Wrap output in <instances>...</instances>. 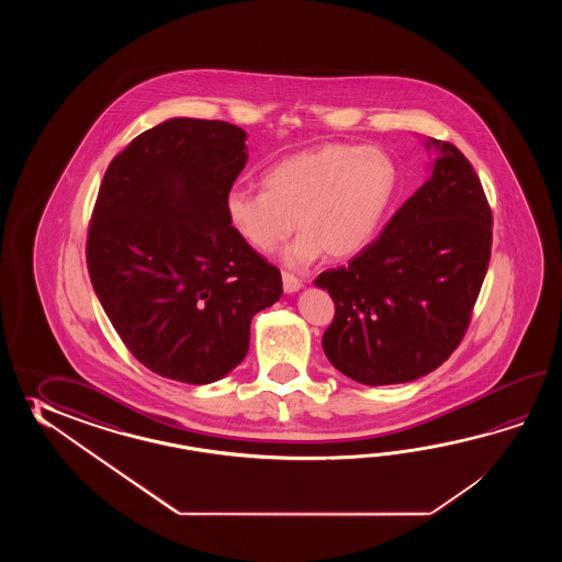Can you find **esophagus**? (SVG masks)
I'll return each instance as SVG.
<instances>
[{
    "label": "esophagus",
    "instance_id": "esophagus-1",
    "mask_svg": "<svg viewBox=\"0 0 562 562\" xmlns=\"http://www.w3.org/2000/svg\"><path fill=\"white\" fill-rule=\"evenodd\" d=\"M301 279L299 277L293 276V273H289V271H283V289H285V293H295L301 289Z\"/></svg>",
    "mask_w": 562,
    "mask_h": 562
}]
</instances>
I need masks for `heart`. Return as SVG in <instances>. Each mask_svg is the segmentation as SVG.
Instances as JSON below:
<instances>
[{
    "mask_svg": "<svg viewBox=\"0 0 562 562\" xmlns=\"http://www.w3.org/2000/svg\"><path fill=\"white\" fill-rule=\"evenodd\" d=\"M261 182L263 191L228 192V225L252 251L269 252L297 221L285 261L301 267L323 251L347 259L370 245L394 199L397 165L380 146L329 143L281 158Z\"/></svg>",
    "mask_w": 562,
    "mask_h": 562,
    "instance_id": "1",
    "label": "heart"
}]
</instances>
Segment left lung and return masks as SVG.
<instances>
[{"mask_svg":"<svg viewBox=\"0 0 562 562\" xmlns=\"http://www.w3.org/2000/svg\"><path fill=\"white\" fill-rule=\"evenodd\" d=\"M430 144V179L349 265L315 279L335 303L323 351L366 385L440 368L464 339L488 271L492 211L476 170L454 144Z\"/></svg>","mask_w":562,"mask_h":562,"instance_id":"8db88e82","label":"left lung"}]
</instances>
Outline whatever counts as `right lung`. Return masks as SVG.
<instances>
[{
	"mask_svg": "<svg viewBox=\"0 0 562 562\" xmlns=\"http://www.w3.org/2000/svg\"><path fill=\"white\" fill-rule=\"evenodd\" d=\"M223 120L172 119L108 165L86 265L120 339L144 368L211 383L249 351L255 313L283 293L281 271L231 228L225 199L249 155Z\"/></svg>",
	"mask_w": 562,
	"mask_h": 562,
	"instance_id": "add662e5",
	"label": "right lung"
}]
</instances>
